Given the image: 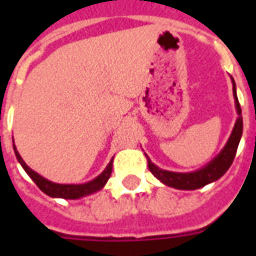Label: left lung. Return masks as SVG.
Instances as JSON below:
<instances>
[{"mask_svg": "<svg viewBox=\"0 0 256 256\" xmlns=\"http://www.w3.org/2000/svg\"><path fill=\"white\" fill-rule=\"evenodd\" d=\"M232 85H234L232 92H234L235 96V104H236V112H238L239 116L234 126V130L231 132L230 140H228L227 144L224 146V148L220 152V154L214 160H211L206 168L194 171V172H187V174L162 170V168H156V164H152L148 156V168L152 171V174L156 178L160 179V182H164L168 186L175 187V188H180V190H196V188H200V187L206 186L208 183L219 179L230 168V166L234 162L235 154H236V150H238L239 140H240L243 132L242 108H240L238 96H236V92H235L234 80H232Z\"/></svg>", "mask_w": 256, "mask_h": 256, "instance_id": "1", "label": "left lung"}]
</instances>
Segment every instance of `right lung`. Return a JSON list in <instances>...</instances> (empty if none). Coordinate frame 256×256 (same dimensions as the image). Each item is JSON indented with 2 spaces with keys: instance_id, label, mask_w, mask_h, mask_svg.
Masks as SVG:
<instances>
[{
  "instance_id": "right-lung-1",
  "label": "right lung",
  "mask_w": 256,
  "mask_h": 256,
  "mask_svg": "<svg viewBox=\"0 0 256 256\" xmlns=\"http://www.w3.org/2000/svg\"><path fill=\"white\" fill-rule=\"evenodd\" d=\"M16 150V146H14ZM16 156H17L18 162L22 164L24 170L28 172L30 178L33 179L34 183L40 187V190H42L45 194L50 195V196H57V198H65V199H77L85 195L92 194L96 191L100 190L102 187L106 184L108 179L112 175V160H110V164H108V168H104V171L100 175H98L96 179H92L90 182L84 183V184H58V183H53L48 180V179L42 178L41 175H38L36 171H33L28 164L24 162L21 156L18 154L16 150Z\"/></svg>"
}]
</instances>
